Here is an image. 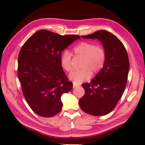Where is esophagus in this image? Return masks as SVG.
<instances>
[{
  "label": "esophagus",
  "mask_w": 145,
  "mask_h": 145,
  "mask_svg": "<svg viewBox=\"0 0 145 145\" xmlns=\"http://www.w3.org/2000/svg\"><path fill=\"white\" fill-rule=\"evenodd\" d=\"M78 87H80V85L78 84H76V83L75 82H73V88H78Z\"/></svg>",
  "instance_id": "1"
}]
</instances>
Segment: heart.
Returning a JSON list of instances; mask_svg holds the SVG:
<instances>
[{
	"instance_id": "heart-1",
	"label": "heart",
	"mask_w": 145,
	"mask_h": 145,
	"mask_svg": "<svg viewBox=\"0 0 145 145\" xmlns=\"http://www.w3.org/2000/svg\"><path fill=\"white\" fill-rule=\"evenodd\" d=\"M74 54L82 57L80 67L82 69L71 73L69 78L76 84L88 80L93 72L97 74L104 66L106 59V52L102 46L94 43L83 41L74 48ZM60 63L63 69L67 72L72 70V56L69 51L65 50L61 53Z\"/></svg>"
}]
</instances>
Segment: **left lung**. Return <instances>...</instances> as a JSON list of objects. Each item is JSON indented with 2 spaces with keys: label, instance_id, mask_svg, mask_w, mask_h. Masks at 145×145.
I'll use <instances>...</instances> for the list:
<instances>
[{
  "label": "left lung",
  "instance_id": "left-lung-1",
  "mask_svg": "<svg viewBox=\"0 0 145 145\" xmlns=\"http://www.w3.org/2000/svg\"><path fill=\"white\" fill-rule=\"evenodd\" d=\"M84 39H97L106 52L104 66L90 83L82 84L85 94L79 100L83 112L92 116L108 114L116 106L126 87L129 69L127 53L116 35L105 30H98Z\"/></svg>",
  "mask_w": 145,
  "mask_h": 145
}]
</instances>
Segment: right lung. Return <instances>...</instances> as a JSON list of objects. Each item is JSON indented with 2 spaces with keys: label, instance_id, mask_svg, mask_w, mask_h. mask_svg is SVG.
<instances>
[{
  "label": "right lung",
  "instance_id": "obj_1",
  "mask_svg": "<svg viewBox=\"0 0 145 145\" xmlns=\"http://www.w3.org/2000/svg\"><path fill=\"white\" fill-rule=\"evenodd\" d=\"M80 39L77 35H61L46 29L33 34L18 55V76L24 96L39 116L50 118L62 109L61 97L72 89L60 63L61 52Z\"/></svg>",
  "mask_w": 145,
  "mask_h": 145
}]
</instances>
